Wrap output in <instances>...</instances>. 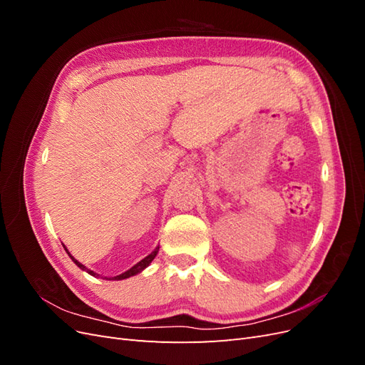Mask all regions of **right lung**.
I'll return each mask as SVG.
<instances>
[{"mask_svg":"<svg viewBox=\"0 0 365 365\" xmlns=\"http://www.w3.org/2000/svg\"><path fill=\"white\" fill-rule=\"evenodd\" d=\"M63 248H65V245H63ZM158 250H160V247H157L155 250H153L150 254H149V256H146L145 259H143V260H140L137 264H134V267H132L130 269H128V271H125L123 274H120V275H115V277H109V279H106V280H123V279H129V277H132V275H137L138 272H141L143 269H145V268H148L149 267V264H150V262L153 260V259H155V256H157V254H158ZM65 251H67L68 252V250L67 248H65ZM68 256L71 257V260L77 264V267H79L81 269H83V271H86L88 274H91V275H94V277H96V272L94 271H91V269H88L86 267H83V264L81 263V262H77L73 256H71V254L68 252Z\"/></svg>","mask_w":365,"mask_h":365,"instance_id":"obj_1","label":"right lung"}]
</instances>
